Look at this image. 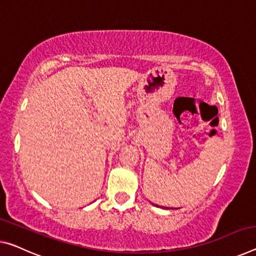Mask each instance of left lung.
I'll return each instance as SVG.
<instances>
[{"label":"left lung","instance_id":"8db88e82","mask_svg":"<svg viewBox=\"0 0 256 256\" xmlns=\"http://www.w3.org/2000/svg\"><path fill=\"white\" fill-rule=\"evenodd\" d=\"M154 205H155V204H154ZM156 206H157V205H156ZM157 208H158V206H157Z\"/></svg>","mask_w":256,"mask_h":256}]
</instances>
